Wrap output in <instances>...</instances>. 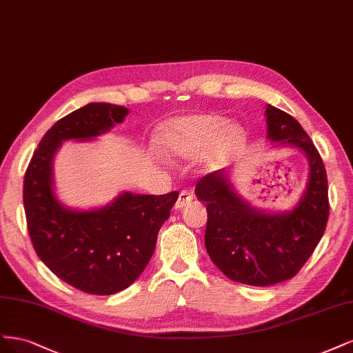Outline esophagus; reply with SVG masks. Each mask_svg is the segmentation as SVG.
<instances>
[{
    "label": "esophagus",
    "instance_id": "esophagus-1",
    "mask_svg": "<svg viewBox=\"0 0 353 353\" xmlns=\"http://www.w3.org/2000/svg\"><path fill=\"white\" fill-rule=\"evenodd\" d=\"M192 201H193V193H190V192H188V190H181V192L179 193V198H177V201H176L174 208H176V210L185 208L186 205H189V203H190Z\"/></svg>",
    "mask_w": 353,
    "mask_h": 353
}]
</instances>
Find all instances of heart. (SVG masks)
<instances>
[{
    "instance_id": "1",
    "label": "heart",
    "mask_w": 353,
    "mask_h": 353,
    "mask_svg": "<svg viewBox=\"0 0 353 353\" xmlns=\"http://www.w3.org/2000/svg\"><path fill=\"white\" fill-rule=\"evenodd\" d=\"M248 132L237 121H227L214 112L189 114L165 123L158 133L161 150L179 160L205 155V168L219 170L241 152Z\"/></svg>"
}]
</instances>
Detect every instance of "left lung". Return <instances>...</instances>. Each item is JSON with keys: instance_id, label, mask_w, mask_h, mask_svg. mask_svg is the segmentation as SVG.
<instances>
[{"instance_id": "obj_1", "label": "left lung", "mask_w": 353, "mask_h": 353, "mask_svg": "<svg viewBox=\"0 0 353 353\" xmlns=\"http://www.w3.org/2000/svg\"><path fill=\"white\" fill-rule=\"evenodd\" d=\"M267 139L276 148H296L308 161V180L290 210L256 208L242 198L233 170L223 168L198 181L195 195L207 203L205 248L230 280L271 286L298 274L312 255L328 219L325 167L298 120L272 105L265 108Z\"/></svg>"}]
</instances>
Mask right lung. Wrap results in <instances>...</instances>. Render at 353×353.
<instances>
[{"label": "right lung", "instance_id": "obj_1", "mask_svg": "<svg viewBox=\"0 0 353 353\" xmlns=\"http://www.w3.org/2000/svg\"><path fill=\"white\" fill-rule=\"evenodd\" d=\"M128 114L129 108L107 102H89L70 112L43 134L25 174L23 205L38 256L57 277L90 294L117 293L142 274L179 198L176 190L121 192L88 210L67 207L59 198L54 160L63 142L94 141Z\"/></svg>", "mask_w": 353, "mask_h": 353}]
</instances>
